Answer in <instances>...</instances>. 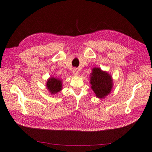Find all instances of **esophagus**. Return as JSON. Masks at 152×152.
Returning <instances> with one entry per match:
<instances>
[{"label":"esophagus","instance_id":"esophagus-1","mask_svg":"<svg viewBox=\"0 0 152 152\" xmlns=\"http://www.w3.org/2000/svg\"><path fill=\"white\" fill-rule=\"evenodd\" d=\"M72 73H73V74H74V75H78V71L76 69H74V70H73Z\"/></svg>","mask_w":152,"mask_h":152}]
</instances>
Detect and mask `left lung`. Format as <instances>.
Wrapping results in <instances>:
<instances>
[{
    "mask_svg": "<svg viewBox=\"0 0 152 152\" xmlns=\"http://www.w3.org/2000/svg\"><path fill=\"white\" fill-rule=\"evenodd\" d=\"M113 78L108 72L100 68H93L91 74V88L99 98H104L111 92L113 86Z\"/></svg>",
    "mask_w": 152,
    "mask_h": 152,
    "instance_id": "obj_1",
    "label": "left lung"
}]
</instances>
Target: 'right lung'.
I'll list each match as a JSON object with an SVG mask.
<instances>
[{"instance_id": "1", "label": "right lung", "mask_w": 152, "mask_h": 152, "mask_svg": "<svg viewBox=\"0 0 152 152\" xmlns=\"http://www.w3.org/2000/svg\"><path fill=\"white\" fill-rule=\"evenodd\" d=\"M46 88L51 94H55L62 89V82L58 78L50 77L47 80Z\"/></svg>"}]
</instances>
